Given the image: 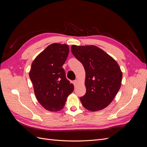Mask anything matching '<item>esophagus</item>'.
Instances as JSON below:
<instances>
[{"mask_svg": "<svg viewBox=\"0 0 147 147\" xmlns=\"http://www.w3.org/2000/svg\"><path fill=\"white\" fill-rule=\"evenodd\" d=\"M73 83H74V85L76 86L77 84V83H78V80H75L73 82Z\"/></svg>", "mask_w": 147, "mask_h": 147, "instance_id": "esophagus-1", "label": "esophagus"}]
</instances>
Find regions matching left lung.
Wrapping results in <instances>:
<instances>
[{
    "instance_id": "obj_1",
    "label": "left lung",
    "mask_w": 147,
    "mask_h": 147,
    "mask_svg": "<svg viewBox=\"0 0 147 147\" xmlns=\"http://www.w3.org/2000/svg\"><path fill=\"white\" fill-rule=\"evenodd\" d=\"M74 56L86 72V94L80 97L84 108L95 112L107 107L121 84L122 72L115 60L94 45L71 47Z\"/></svg>"
}]
</instances>
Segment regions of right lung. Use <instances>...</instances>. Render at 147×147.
Here are the masks:
<instances>
[{
    "label": "right lung",
    "instance_id": "1",
    "mask_svg": "<svg viewBox=\"0 0 147 147\" xmlns=\"http://www.w3.org/2000/svg\"><path fill=\"white\" fill-rule=\"evenodd\" d=\"M69 53L67 45L53 43L40 53L31 65L29 77L35 95L39 103L51 112L63 109L74 90L63 68Z\"/></svg>",
    "mask_w": 147,
    "mask_h": 147
}]
</instances>
